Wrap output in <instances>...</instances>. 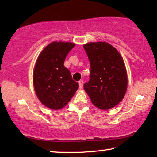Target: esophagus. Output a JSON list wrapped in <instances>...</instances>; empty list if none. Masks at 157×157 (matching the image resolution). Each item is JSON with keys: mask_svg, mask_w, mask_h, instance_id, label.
Instances as JSON below:
<instances>
[{"mask_svg": "<svg viewBox=\"0 0 157 157\" xmlns=\"http://www.w3.org/2000/svg\"><path fill=\"white\" fill-rule=\"evenodd\" d=\"M78 84H79V88L80 89H82L83 86V80H80L78 81Z\"/></svg>", "mask_w": 157, "mask_h": 157, "instance_id": "1", "label": "esophagus"}]
</instances>
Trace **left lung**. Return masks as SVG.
Segmentation results:
<instances>
[{
  "instance_id": "obj_1",
  "label": "left lung",
  "mask_w": 157,
  "mask_h": 157,
  "mask_svg": "<svg viewBox=\"0 0 157 157\" xmlns=\"http://www.w3.org/2000/svg\"><path fill=\"white\" fill-rule=\"evenodd\" d=\"M91 64L90 78L85 91L94 106L108 110L119 104L127 89V74L124 60L117 49L106 42L83 45Z\"/></svg>"
}]
</instances>
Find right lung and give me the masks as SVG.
I'll return each instance as SVG.
<instances>
[{
	"instance_id": "obj_1",
	"label": "right lung",
	"mask_w": 157,
	"mask_h": 157,
	"mask_svg": "<svg viewBox=\"0 0 157 157\" xmlns=\"http://www.w3.org/2000/svg\"><path fill=\"white\" fill-rule=\"evenodd\" d=\"M75 46L70 42H52L38 56L33 70V86L38 99L49 109L66 106L78 89L64 61Z\"/></svg>"
}]
</instances>
